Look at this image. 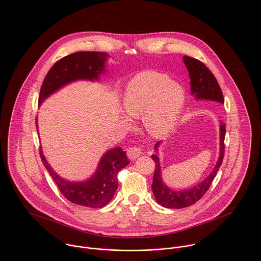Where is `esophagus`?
<instances>
[{
	"mask_svg": "<svg viewBox=\"0 0 261 261\" xmlns=\"http://www.w3.org/2000/svg\"><path fill=\"white\" fill-rule=\"evenodd\" d=\"M142 153V150L138 147H132L127 149V156L130 160H136L138 156H140Z\"/></svg>",
	"mask_w": 261,
	"mask_h": 261,
	"instance_id": "34e87169",
	"label": "esophagus"
}]
</instances>
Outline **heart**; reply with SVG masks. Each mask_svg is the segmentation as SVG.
Masks as SVG:
<instances>
[{"label": "heart", "instance_id": "b5f03b06", "mask_svg": "<svg viewBox=\"0 0 261 261\" xmlns=\"http://www.w3.org/2000/svg\"><path fill=\"white\" fill-rule=\"evenodd\" d=\"M186 101L183 85L169 76L144 71L127 83L122 106L132 117L143 115L144 125L150 136L162 138L177 125Z\"/></svg>", "mask_w": 261, "mask_h": 261}]
</instances>
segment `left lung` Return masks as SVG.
<instances>
[{"label": "left lung", "instance_id": "1", "mask_svg": "<svg viewBox=\"0 0 261 261\" xmlns=\"http://www.w3.org/2000/svg\"><path fill=\"white\" fill-rule=\"evenodd\" d=\"M183 61L186 65L187 70L190 77L191 95L196 100H212L219 103H224L223 94L221 88L212 72L199 60L184 56ZM219 156L214 169L211 173L199 184L185 190H173L167 186L162 177V169L159 158V148L163 142H158L154 145V151L151 159L154 161L155 169L153 173V180L151 190L155 201L166 208L181 209L189 207L200 200L209 187L211 186L221 164L224 156V139H225V123L220 122L219 128Z\"/></svg>", "mask_w": 261, "mask_h": 261}]
</instances>
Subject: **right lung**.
Segmentation results:
<instances>
[{"mask_svg":"<svg viewBox=\"0 0 261 261\" xmlns=\"http://www.w3.org/2000/svg\"><path fill=\"white\" fill-rule=\"evenodd\" d=\"M110 55L105 52L80 51L67 55L56 62L46 75L39 96V107L53 93L79 80L97 81L107 73ZM38 135V119H36ZM42 163L62 195L76 205L101 208L114 196L118 186L117 173L129 164L126 152L116 147L107 150L100 158L96 170L83 181H70L59 176L40 150Z\"/></svg>","mask_w":261,"mask_h":261,"instance_id":"right-lung-1","label":"right lung"}]
</instances>
